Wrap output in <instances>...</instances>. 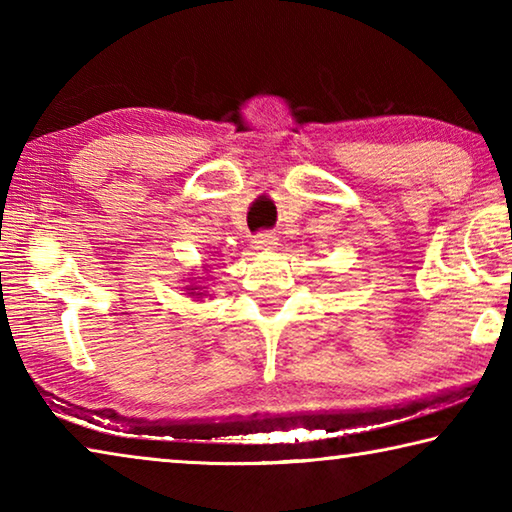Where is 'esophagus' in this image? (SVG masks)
<instances>
[{"instance_id": "1", "label": "esophagus", "mask_w": 512, "mask_h": 512, "mask_svg": "<svg viewBox=\"0 0 512 512\" xmlns=\"http://www.w3.org/2000/svg\"><path fill=\"white\" fill-rule=\"evenodd\" d=\"M253 248L255 250H273V248H277V237L273 235V232H259V235H255V239H253Z\"/></svg>"}]
</instances>
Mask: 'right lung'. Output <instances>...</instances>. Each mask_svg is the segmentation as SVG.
<instances>
[{
    "label": "right lung",
    "mask_w": 512,
    "mask_h": 512,
    "mask_svg": "<svg viewBox=\"0 0 512 512\" xmlns=\"http://www.w3.org/2000/svg\"><path fill=\"white\" fill-rule=\"evenodd\" d=\"M189 296H196V298H203L205 296V287H194V284H189V287H185Z\"/></svg>",
    "instance_id": "1"
}]
</instances>
